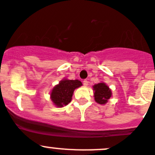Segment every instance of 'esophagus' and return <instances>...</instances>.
Masks as SVG:
<instances>
[{
  "label": "esophagus",
  "instance_id": "1",
  "mask_svg": "<svg viewBox=\"0 0 155 155\" xmlns=\"http://www.w3.org/2000/svg\"><path fill=\"white\" fill-rule=\"evenodd\" d=\"M88 83H89V82H88L86 79H85L84 81H83V85H84L85 86H88Z\"/></svg>",
  "mask_w": 155,
  "mask_h": 155
}]
</instances>
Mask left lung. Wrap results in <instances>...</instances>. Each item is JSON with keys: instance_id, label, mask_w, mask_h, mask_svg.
<instances>
[{"instance_id": "left-lung-1", "label": "left lung", "mask_w": 155, "mask_h": 155, "mask_svg": "<svg viewBox=\"0 0 155 155\" xmlns=\"http://www.w3.org/2000/svg\"><path fill=\"white\" fill-rule=\"evenodd\" d=\"M93 90L95 91L94 97H95V102L100 105H104L106 103L112 96L111 89L103 82L94 85Z\"/></svg>"}]
</instances>
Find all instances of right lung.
<instances>
[{"label": "right lung", "mask_w": 155, "mask_h": 155, "mask_svg": "<svg viewBox=\"0 0 155 155\" xmlns=\"http://www.w3.org/2000/svg\"><path fill=\"white\" fill-rule=\"evenodd\" d=\"M82 86V82L78 79L69 80L63 79L56 85L51 92V99L57 107H63L71 102L73 94L76 88Z\"/></svg>", "instance_id": "right-lung-1"}]
</instances>
